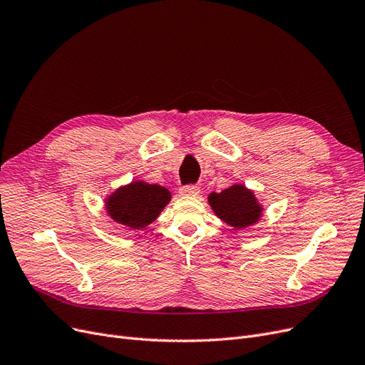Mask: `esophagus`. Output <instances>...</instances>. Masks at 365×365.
Masks as SVG:
<instances>
[{
	"label": "esophagus",
	"mask_w": 365,
	"mask_h": 365,
	"mask_svg": "<svg viewBox=\"0 0 365 365\" xmlns=\"http://www.w3.org/2000/svg\"><path fill=\"white\" fill-rule=\"evenodd\" d=\"M199 187L196 184H185L180 188V193L184 196H197L199 195Z\"/></svg>",
	"instance_id": "obj_1"
}]
</instances>
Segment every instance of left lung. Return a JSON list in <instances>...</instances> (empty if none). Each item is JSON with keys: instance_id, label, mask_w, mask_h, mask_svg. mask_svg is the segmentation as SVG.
<instances>
[{"instance_id": "left-lung-1", "label": "left lung", "mask_w": 365, "mask_h": 365, "mask_svg": "<svg viewBox=\"0 0 365 365\" xmlns=\"http://www.w3.org/2000/svg\"><path fill=\"white\" fill-rule=\"evenodd\" d=\"M212 211L227 225L242 229L256 223L262 208L253 192L244 185H232L222 193H211L208 197Z\"/></svg>"}]
</instances>
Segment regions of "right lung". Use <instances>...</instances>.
Listing matches in <instances>:
<instances>
[{
    "instance_id": "obj_1",
    "label": "right lung",
    "mask_w": 365,
    "mask_h": 365,
    "mask_svg": "<svg viewBox=\"0 0 365 365\" xmlns=\"http://www.w3.org/2000/svg\"><path fill=\"white\" fill-rule=\"evenodd\" d=\"M169 200L165 187L138 181L118 188L106 200V210L116 223L142 229L155 220Z\"/></svg>"
}]
</instances>
